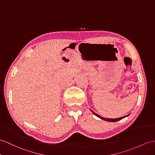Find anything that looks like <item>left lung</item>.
<instances>
[{
    "mask_svg": "<svg viewBox=\"0 0 155 155\" xmlns=\"http://www.w3.org/2000/svg\"><path fill=\"white\" fill-rule=\"evenodd\" d=\"M91 112L93 113L94 114H95V116H97V117H99V118H101V119H102V120H106V121H108V122H117V121H118V120H122V119H123V118H125V117H126V116H127L128 115H127V116H123V117H121V118H115V119H110V118H103V117H101V116H100L99 115H98L97 114H96V113H95L93 111H92L91 110Z\"/></svg>",
    "mask_w": 155,
    "mask_h": 155,
    "instance_id": "left-lung-1",
    "label": "left lung"
}]
</instances>
